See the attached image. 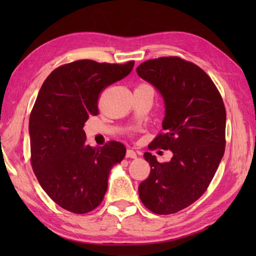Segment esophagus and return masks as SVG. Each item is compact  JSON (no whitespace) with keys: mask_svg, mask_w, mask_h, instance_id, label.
<instances>
[{"mask_svg":"<svg viewBox=\"0 0 256 256\" xmlns=\"http://www.w3.org/2000/svg\"><path fill=\"white\" fill-rule=\"evenodd\" d=\"M126 157H128V158H138L136 152L131 150V148H128V150H126Z\"/></svg>","mask_w":256,"mask_h":256,"instance_id":"esophagus-1","label":"esophagus"}]
</instances>
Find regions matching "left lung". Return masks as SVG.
<instances>
[{
  "label": "left lung",
  "mask_w": 256,
  "mask_h": 256,
  "mask_svg": "<svg viewBox=\"0 0 256 256\" xmlns=\"http://www.w3.org/2000/svg\"><path fill=\"white\" fill-rule=\"evenodd\" d=\"M136 72L155 86L165 106L164 133L150 148L172 153L162 164L144 154L150 174L140 184L138 194L154 214H175L202 196L218 170L226 146L224 104L209 76L178 57L150 59Z\"/></svg>",
  "instance_id": "8db88e82"
}]
</instances>
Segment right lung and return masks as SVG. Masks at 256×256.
<instances>
[{"label": "right lung", "mask_w": 256, "mask_h": 256, "mask_svg": "<svg viewBox=\"0 0 256 256\" xmlns=\"http://www.w3.org/2000/svg\"><path fill=\"white\" fill-rule=\"evenodd\" d=\"M133 66L134 62H74L54 70L38 92L28 125L32 170L45 192L74 214L101 204L111 170L126 153L114 140L86 145L84 126L98 114L100 92L128 76Z\"/></svg>", "instance_id": "add662e5"}]
</instances>
